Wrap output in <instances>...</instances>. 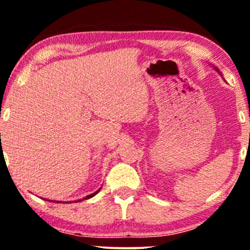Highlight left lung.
I'll use <instances>...</instances> for the list:
<instances>
[{"label": "left lung", "mask_w": 250, "mask_h": 250, "mask_svg": "<svg viewBox=\"0 0 250 250\" xmlns=\"http://www.w3.org/2000/svg\"><path fill=\"white\" fill-rule=\"evenodd\" d=\"M214 69H215V70H216V71H217V73H219V74H221V73H220V70H219V69H217V68H216V67H214ZM221 75H222V74H221Z\"/></svg>", "instance_id": "left-lung-1"}]
</instances>
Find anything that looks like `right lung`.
<instances>
[{
    "label": "right lung",
    "instance_id": "right-lung-1",
    "mask_svg": "<svg viewBox=\"0 0 250 250\" xmlns=\"http://www.w3.org/2000/svg\"><path fill=\"white\" fill-rule=\"evenodd\" d=\"M100 189H101V188H100ZM100 189H99V190H96V191H95V193H93V194L88 195V196L83 197V199H81V200H77V201H74V202H81V201H82V200H88V199H90V197L95 196V195H96V194H97V193H99V191H100ZM47 201H49V200H47ZM50 202H59V203H60V201H50Z\"/></svg>",
    "mask_w": 250,
    "mask_h": 250
}]
</instances>
